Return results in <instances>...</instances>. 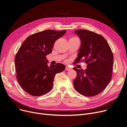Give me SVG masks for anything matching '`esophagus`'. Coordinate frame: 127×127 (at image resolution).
I'll return each instance as SVG.
<instances>
[{
	"mask_svg": "<svg viewBox=\"0 0 127 127\" xmlns=\"http://www.w3.org/2000/svg\"><path fill=\"white\" fill-rule=\"evenodd\" d=\"M66 69V70H69L71 69V68H70L69 67V66H66V69Z\"/></svg>",
	"mask_w": 127,
	"mask_h": 127,
	"instance_id": "34e87169",
	"label": "esophagus"
}]
</instances>
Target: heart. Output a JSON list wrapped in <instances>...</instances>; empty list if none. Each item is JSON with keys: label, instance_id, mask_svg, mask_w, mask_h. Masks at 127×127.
Returning <instances> with one entry per match:
<instances>
[{"label": "heart", "instance_id": "1", "mask_svg": "<svg viewBox=\"0 0 127 127\" xmlns=\"http://www.w3.org/2000/svg\"><path fill=\"white\" fill-rule=\"evenodd\" d=\"M75 38H77V37H71V39H75Z\"/></svg>", "mask_w": 127, "mask_h": 127}]
</instances>
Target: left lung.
Listing matches in <instances>:
<instances>
[{
    "label": "left lung",
    "instance_id": "1",
    "mask_svg": "<svg viewBox=\"0 0 127 127\" xmlns=\"http://www.w3.org/2000/svg\"><path fill=\"white\" fill-rule=\"evenodd\" d=\"M81 41L76 63L85 61V70L74 67L77 76L74 86L86 96L100 93L109 84L112 77L113 55L106 40L101 35L86 30L75 31Z\"/></svg>",
    "mask_w": 127,
    "mask_h": 127
}]
</instances>
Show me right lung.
I'll return each mask as SVG.
<instances>
[{"instance_id":"obj_1","label":"right lung","mask_w":127,"mask_h":127,"mask_svg":"<svg viewBox=\"0 0 127 127\" xmlns=\"http://www.w3.org/2000/svg\"><path fill=\"white\" fill-rule=\"evenodd\" d=\"M66 32L47 30L36 33L27 37L19 49L15 58L17 79L29 94L39 96L48 93L53 87L55 75L65 69L60 63L49 67L46 56Z\"/></svg>"}]
</instances>
